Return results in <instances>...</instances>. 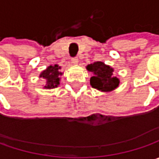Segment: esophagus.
<instances>
[{
	"instance_id": "obj_1",
	"label": "esophagus",
	"mask_w": 159,
	"mask_h": 159,
	"mask_svg": "<svg viewBox=\"0 0 159 159\" xmlns=\"http://www.w3.org/2000/svg\"><path fill=\"white\" fill-rule=\"evenodd\" d=\"M71 63L73 64H77L79 63V58L78 57H73L71 58Z\"/></svg>"
}]
</instances>
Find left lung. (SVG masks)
Instances as JSON below:
<instances>
[{
  "label": "left lung",
  "instance_id": "8db88e82",
  "mask_svg": "<svg viewBox=\"0 0 159 159\" xmlns=\"http://www.w3.org/2000/svg\"><path fill=\"white\" fill-rule=\"evenodd\" d=\"M89 71L93 73L90 78V85L92 88L102 92H110L117 89L119 85V80L113 75V68L102 62H95L87 66Z\"/></svg>",
  "mask_w": 159,
  "mask_h": 159
}]
</instances>
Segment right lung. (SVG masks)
<instances>
[{
  "instance_id": "1",
  "label": "right lung",
  "mask_w": 159,
  "mask_h": 159,
  "mask_svg": "<svg viewBox=\"0 0 159 159\" xmlns=\"http://www.w3.org/2000/svg\"><path fill=\"white\" fill-rule=\"evenodd\" d=\"M61 67L57 64L49 65L46 70H44L40 74V78H43L46 80V84L44 86V89H55L57 88L60 84V76L63 74L60 71Z\"/></svg>"
}]
</instances>
